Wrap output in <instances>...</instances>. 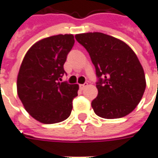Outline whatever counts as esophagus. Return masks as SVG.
Returning <instances> with one entry per match:
<instances>
[{
  "mask_svg": "<svg viewBox=\"0 0 158 158\" xmlns=\"http://www.w3.org/2000/svg\"><path fill=\"white\" fill-rule=\"evenodd\" d=\"M87 86H88V83H87V82H85V83H83V84H80V86H79V87H80V89L82 90V89H84Z\"/></svg>",
  "mask_w": 158,
  "mask_h": 158,
  "instance_id": "34e87169",
  "label": "esophagus"
}]
</instances>
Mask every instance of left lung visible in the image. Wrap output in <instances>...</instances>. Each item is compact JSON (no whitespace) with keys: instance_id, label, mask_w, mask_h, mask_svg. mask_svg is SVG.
I'll list each match as a JSON object with an SVG mask.
<instances>
[{"instance_id":"left-lung-1","label":"left lung","mask_w":158,"mask_h":158,"mask_svg":"<svg viewBox=\"0 0 158 158\" xmlns=\"http://www.w3.org/2000/svg\"><path fill=\"white\" fill-rule=\"evenodd\" d=\"M76 40L95 68L98 95L91 103L95 114L104 118L127 116L138 106L146 87L138 56L126 43L102 32L77 34Z\"/></svg>"}]
</instances>
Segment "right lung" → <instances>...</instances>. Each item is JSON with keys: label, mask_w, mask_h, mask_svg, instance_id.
<instances>
[{"label": "right lung", "mask_w": 158, "mask_h": 158, "mask_svg": "<svg viewBox=\"0 0 158 158\" xmlns=\"http://www.w3.org/2000/svg\"><path fill=\"white\" fill-rule=\"evenodd\" d=\"M74 44L72 34L52 36L33 44L23 59L17 92L27 113L40 122L58 123L70 115L79 86L58 81Z\"/></svg>", "instance_id": "obj_1"}]
</instances>
